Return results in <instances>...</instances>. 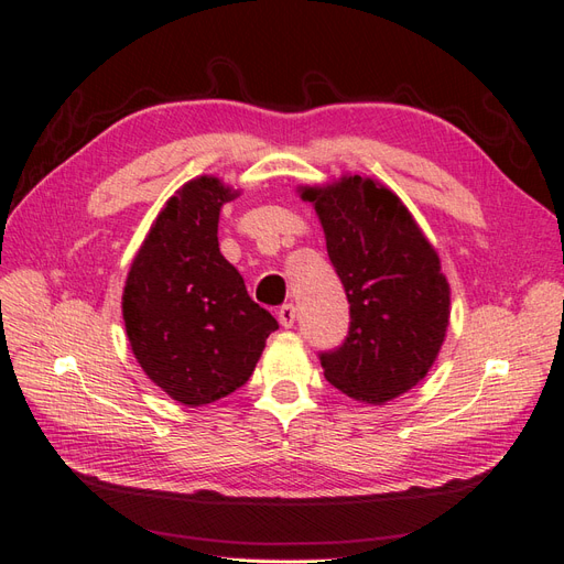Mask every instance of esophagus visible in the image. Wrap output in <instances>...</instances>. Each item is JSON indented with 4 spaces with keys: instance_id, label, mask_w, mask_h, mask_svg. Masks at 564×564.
Segmentation results:
<instances>
[{
    "instance_id": "obj_1",
    "label": "esophagus",
    "mask_w": 564,
    "mask_h": 564,
    "mask_svg": "<svg viewBox=\"0 0 564 564\" xmlns=\"http://www.w3.org/2000/svg\"><path fill=\"white\" fill-rule=\"evenodd\" d=\"M278 319H280V324L284 329H292L294 324H296V308H294V303H284L282 308L278 311Z\"/></svg>"
}]
</instances>
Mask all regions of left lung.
Returning <instances> with one entry per match:
<instances>
[{"label":"left lung","instance_id":"left-lung-1","mask_svg":"<svg viewBox=\"0 0 564 564\" xmlns=\"http://www.w3.org/2000/svg\"><path fill=\"white\" fill-rule=\"evenodd\" d=\"M327 253L350 303L344 344L322 350L324 379L367 404L414 388L440 352L449 324V284L435 249L398 195L371 178L305 187Z\"/></svg>","mask_w":564,"mask_h":564}]
</instances>
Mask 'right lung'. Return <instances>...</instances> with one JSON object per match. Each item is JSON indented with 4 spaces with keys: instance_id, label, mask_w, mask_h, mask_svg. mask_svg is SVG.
Segmentation results:
<instances>
[{
    "instance_id": "obj_1",
    "label": "right lung",
    "mask_w": 564,
    "mask_h": 564,
    "mask_svg": "<svg viewBox=\"0 0 564 564\" xmlns=\"http://www.w3.org/2000/svg\"><path fill=\"white\" fill-rule=\"evenodd\" d=\"M235 195L209 176L185 183L150 228L124 286L135 360L187 406L242 388L280 327L218 249V212Z\"/></svg>"
}]
</instances>
